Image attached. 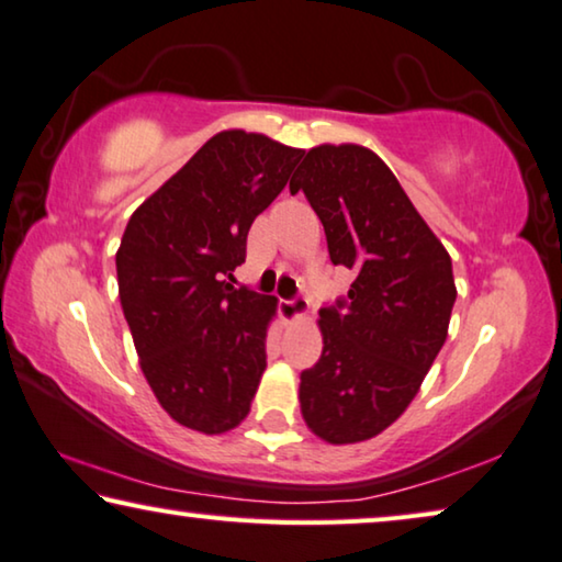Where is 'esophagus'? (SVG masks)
I'll return each mask as SVG.
<instances>
[{
  "instance_id": "obj_1",
  "label": "esophagus",
  "mask_w": 562,
  "mask_h": 562,
  "mask_svg": "<svg viewBox=\"0 0 562 562\" xmlns=\"http://www.w3.org/2000/svg\"><path fill=\"white\" fill-rule=\"evenodd\" d=\"M307 300L305 297H292V300H280V313H282V318L284 321H297V318H303V315L307 313Z\"/></svg>"
}]
</instances>
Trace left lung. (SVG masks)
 Here are the masks:
<instances>
[{"label": "left lung", "instance_id": "1", "mask_svg": "<svg viewBox=\"0 0 562 562\" xmlns=\"http://www.w3.org/2000/svg\"><path fill=\"white\" fill-rule=\"evenodd\" d=\"M290 191L326 228L330 262L353 272L349 295L321 307L323 353L300 374V409L334 446L397 420L448 336L450 255L384 160L361 145L307 149Z\"/></svg>", "mask_w": 562, "mask_h": 562}]
</instances>
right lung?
<instances>
[{
    "mask_svg": "<svg viewBox=\"0 0 562 562\" xmlns=\"http://www.w3.org/2000/svg\"><path fill=\"white\" fill-rule=\"evenodd\" d=\"M300 157L265 134H213L124 228L116 280L139 367L165 413L205 436L249 415L267 367L278 297L228 280Z\"/></svg>",
    "mask_w": 562,
    "mask_h": 562,
    "instance_id": "obj_1",
    "label": "right lung"
}]
</instances>
